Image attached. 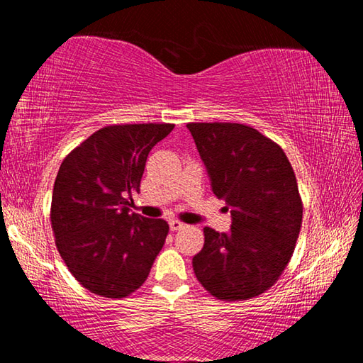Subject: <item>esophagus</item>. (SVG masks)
<instances>
[{
  "label": "esophagus",
  "mask_w": 363,
  "mask_h": 363,
  "mask_svg": "<svg viewBox=\"0 0 363 363\" xmlns=\"http://www.w3.org/2000/svg\"><path fill=\"white\" fill-rule=\"evenodd\" d=\"M182 227H184V224L181 223V220H176V219H171V220H169V229L173 230V232L182 229Z\"/></svg>",
  "instance_id": "obj_1"
}]
</instances>
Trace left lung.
<instances>
[{
  "mask_svg": "<svg viewBox=\"0 0 363 363\" xmlns=\"http://www.w3.org/2000/svg\"><path fill=\"white\" fill-rule=\"evenodd\" d=\"M211 177L230 208L229 233L205 227L194 256L196 280L216 299L245 301L277 284L303 224V200L281 147L240 123H189Z\"/></svg>",
  "mask_w": 363,
  "mask_h": 363,
  "instance_id": "obj_1",
  "label": "left lung"
}]
</instances>
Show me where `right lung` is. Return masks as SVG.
Returning a JSON list of instances; mask_svg holds the SVG:
<instances>
[{
  "mask_svg": "<svg viewBox=\"0 0 363 363\" xmlns=\"http://www.w3.org/2000/svg\"><path fill=\"white\" fill-rule=\"evenodd\" d=\"M171 123L110 125L64 158L54 182L51 227L78 284L97 296H130L149 277L167 240L163 219L130 213L147 157Z\"/></svg>",
  "mask_w": 363,
  "mask_h": 363,
  "instance_id": "right-lung-1",
  "label": "right lung"
}]
</instances>
